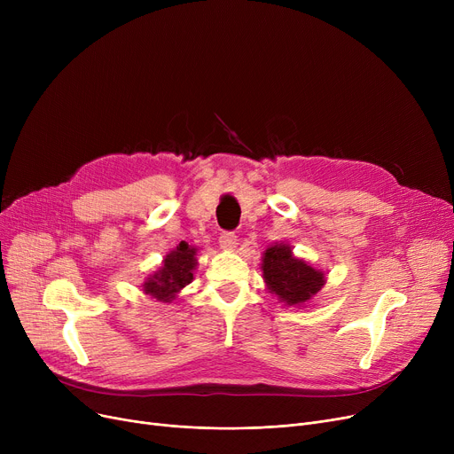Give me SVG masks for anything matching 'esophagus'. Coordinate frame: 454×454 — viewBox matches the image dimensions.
Listing matches in <instances>:
<instances>
[{"mask_svg":"<svg viewBox=\"0 0 454 454\" xmlns=\"http://www.w3.org/2000/svg\"><path fill=\"white\" fill-rule=\"evenodd\" d=\"M219 245H221L223 250H233L235 245H237L235 233L233 231H223L221 237H219Z\"/></svg>","mask_w":454,"mask_h":454,"instance_id":"34e87169","label":"esophagus"}]
</instances>
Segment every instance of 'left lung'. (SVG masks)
<instances>
[{
  "label": "left lung",
  "mask_w": 454,
  "mask_h": 454,
  "mask_svg": "<svg viewBox=\"0 0 454 454\" xmlns=\"http://www.w3.org/2000/svg\"><path fill=\"white\" fill-rule=\"evenodd\" d=\"M263 279L267 289L285 305H305L313 300L325 283V274L303 259L294 257L289 245H270L263 254Z\"/></svg>",
  "instance_id": "1"
}]
</instances>
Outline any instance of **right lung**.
Wrapping results in <instances>:
<instances>
[{"label": "right lung", "instance_id": "1", "mask_svg": "<svg viewBox=\"0 0 454 454\" xmlns=\"http://www.w3.org/2000/svg\"><path fill=\"white\" fill-rule=\"evenodd\" d=\"M197 267V248L182 241L175 250L163 257L160 270L151 274L143 283V293L156 298L158 301L171 303L176 294L193 281V270Z\"/></svg>", "mask_w": 454, "mask_h": 454}]
</instances>
